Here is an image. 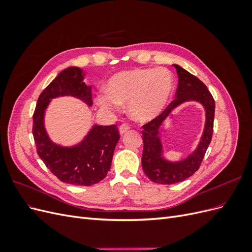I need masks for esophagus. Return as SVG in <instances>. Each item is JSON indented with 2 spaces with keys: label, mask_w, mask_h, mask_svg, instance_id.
<instances>
[{
  "label": "esophagus",
  "mask_w": 252,
  "mask_h": 252,
  "mask_svg": "<svg viewBox=\"0 0 252 252\" xmlns=\"http://www.w3.org/2000/svg\"><path fill=\"white\" fill-rule=\"evenodd\" d=\"M129 129H130V126H129L128 124H122L120 127H119V131L121 134H124L125 132H127Z\"/></svg>",
  "instance_id": "obj_1"
}]
</instances>
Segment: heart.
<instances>
[{"label":"heart","mask_w":252,"mask_h":252,"mask_svg":"<svg viewBox=\"0 0 252 252\" xmlns=\"http://www.w3.org/2000/svg\"><path fill=\"white\" fill-rule=\"evenodd\" d=\"M172 91L173 78L168 69L136 68L113 74L106 84V93L96 95V102L109 113L118 112L121 105L127 104L134 120L148 122L163 112Z\"/></svg>","instance_id":"1"}]
</instances>
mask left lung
Returning a JSON list of instances; mask_svg holds the SVG:
<instances>
[{
	"label": "left lung",
	"mask_w": 252,
	"mask_h": 252,
	"mask_svg": "<svg viewBox=\"0 0 252 252\" xmlns=\"http://www.w3.org/2000/svg\"><path fill=\"white\" fill-rule=\"evenodd\" d=\"M173 66L177 69L179 77L175 100L158 117L145 124L142 130L144 142L142 156L143 170L152 182L163 185H171L184 181L200 168L206 150L211 142L216 108L215 100L205 84L181 66L177 64H173ZM189 100L202 103L205 109L206 121L204 131L199 145L192 154L181 161L170 162L162 157L159 129L174 108Z\"/></svg>",
	"instance_id": "1"
}]
</instances>
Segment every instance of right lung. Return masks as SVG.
I'll return each instance as SVG.
<instances>
[{"label":"right lung","mask_w":252,"mask_h":252,"mask_svg":"<svg viewBox=\"0 0 252 252\" xmlns=\"http://www.w3.org/2000/svg\"><path fill=\"white\" fill-rule=\"evenodd\" d=\"M79 67H68L39 96L33 113L32 133L37 155L56 177L64 183L91 186L102 181L110 169L114 148L120 140L117 125H94L80 143L70 147L53 143L45 129L44 118L52 98L73 96L93 106L91 87L84 83Z\"/></svg>","instance_id":"add662e5"}]
</instances>
